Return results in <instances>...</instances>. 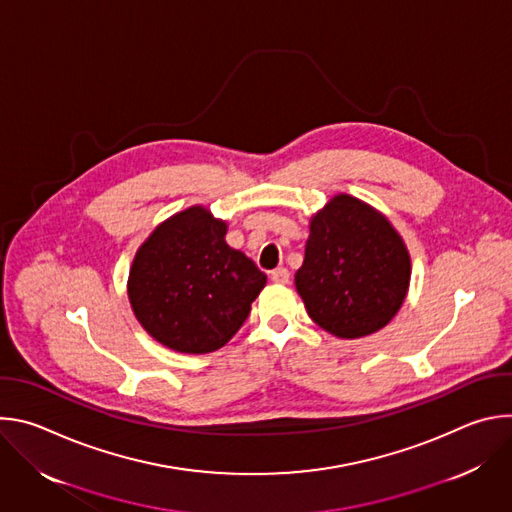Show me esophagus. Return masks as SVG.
<instances>
[{
	"label": "esophagus",
	"instance_id": "34e87169",
	"mask_svg": "<svg viewBox=\"0 0 512 512\" xmlns=\"http://www.w3.org/2000/svg\"><path fill=\"white\" fill-rule=\"evenodd\" d=\"M271 279L275 283H287L289 281V271L285 267H277V269L271 271Z\"/></svg>",
	"mask_w": 512,
	"mask_h": 512
}]
</instances>
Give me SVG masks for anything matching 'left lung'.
<instances>
[{"label":"left lung","instance_id":"1","mask_svg":"<svg viewBox=\"0 0 512 512\" xmlns=\"http://www.w3.org/2000/svg\"><path fill=\"white\" fill-rule=\"evenodd\" d=\"M411 277L409 253L387 218L340 194L312 218L296 287L310 318L338 338H360L399 312Z\"/></svg>","mask_w":512,"mask_h":512}]
</instances>
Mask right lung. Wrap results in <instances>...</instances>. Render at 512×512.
Returning <instances> with one entry per match:
<instances>
[{"mask_svg":"<svg viewBox=\"0 0 512 512\" xmlns=\"http://www.w3.org/2000/svg\"><path fill=\"white\" fill-rule=\"evenodd\" d=\"M227 225L192 206L160 225L129 273V300L141 326L164 346L204 354L243 326L267 277L225 243Z\"/></svg>","mask_w":512,"mask_h":512,"instance_id":"right-lung-1","label":"right lung"}]
</instances>
